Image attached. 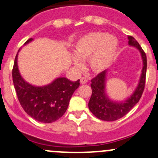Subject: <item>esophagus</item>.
Returning <instances> with one entry per match:
<instances>
[{
	"instance_id": "34e87169",
	"label": "esophagus",
	"mask_w": 158,
	"mask_h": 158,
	"mask_svg": "<svg viewBox=\"0 0 158 158\" xmlns=\"http://www.w3.org/2000/svg\"><path fill=\"white\" fill-rule=\"evenodd\" d=\"M86 82H87V78L84 77V76L81 77V79H80V82H81V83H82V84H85Z\"/></svg>"
}]
</instances>
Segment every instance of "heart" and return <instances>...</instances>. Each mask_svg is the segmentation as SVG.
<instances>
[{"instance_id":"1","label":"heart","mask_w":158,"mask_h":158,"mask_svg":"<svg viewBox=\"0 0 158 158\" xmlns=\"http://www.w3.org/2000/svg\"><path fill=\"white\" fill-rule=\"evenodd\" d=\"M118 41L114 36L99 31H93L81 37L75 45L73 61L76 67L82 68L81 59H89L90 68L94 72L106 69L117 53Z\"/></svg>"}]
</instances>
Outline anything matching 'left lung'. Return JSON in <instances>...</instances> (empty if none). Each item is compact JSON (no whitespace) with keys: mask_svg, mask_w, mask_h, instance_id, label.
<instances>
[{"mask_svg":"<svg viewBox=\"0 0 158 158\" xmlns=\"http://www.w3.org/2000/svg\"><path fill=\"white\" fill-rule=\"evenodd\" d=\"M129 45H133L140 50L143 62L141 77L137 89L131 98L121 103L113 102L108 99L105 93L106 71L99 73L91 80L92 96L89 102V109L95 116L99 120L105 121H114L123 117L127 114L140 100L145 87L147 73L146 53L142 49L135 38L132 36L128 37Z\"/></svg>","mask_w":158,"mask_h":158,"instance_id":"1","label":"left lung"}]
</instances>
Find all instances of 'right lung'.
Here are the masks:
<instances>
[{
    "label": "right lung",
    "instance_id": "add662e5",
    "mask_svg": "<svg viewBox=\"0 0 158 158\" xmlns=\"http://www.w3.org/2000/svg\"><path fill=\"white\" fill-rule=\"evenodd\" d=\"M32 40L29 38L24 44ZM18 54L15 59L12 77L20 104L25 113L42 123H52L63 116L70 99L79 86V79L72 82L66 78H58L45 86H34L26 82L18 68Z\"/></svg>",
    "mask_w": 158,
    "mask_h": 158
}]
</instances>
